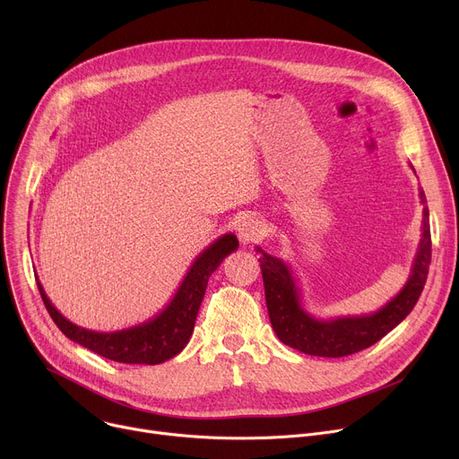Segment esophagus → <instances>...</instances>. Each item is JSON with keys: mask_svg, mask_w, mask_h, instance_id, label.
<instances>
[{"mask_svg": "<svg viewBox=\"0 0 459 459\" xmlns=\"http://www.w3.org/2000/svg\"><path fill=\"white\" fill-rule=\"evenodd\" d=\"M238 238L242 244H250V242H257L264 237L266 233V226L259 217H244L238 222Z\"/></svg>", "mask_w": 459, "mask_h": 459, "instance_id": "esophagus-1", "label": "esophagus"}]
</instances>
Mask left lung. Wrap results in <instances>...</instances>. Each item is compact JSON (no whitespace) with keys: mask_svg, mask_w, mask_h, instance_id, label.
<instances>
[{"mask_svg":"<svg viewBox=\"0 0 459 459\" xmlns=\"http://www.w3.org/2000/svg\"><path fill=\"white\" fill-rule=\"evenodd\" d=\"M420 204H427L425 191L419 189ZM419 248L411 264L410 277L403 290L387 301L382 308L362 316H343V318L320 320L308 314L301 305V292L296 283L292 268L257 246L261 255V272L270 324L277 338L285 345L298 349L305 355L340 359L368 349L397 327L415 307L425 289L432 257L429 207H422Z\"/></svg>","mask_w":459,"mask_h":459,"instance_id":"left-lung-1","label":"left lung"}]
</instances>
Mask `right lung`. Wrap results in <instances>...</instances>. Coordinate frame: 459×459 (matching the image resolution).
I'll use <instances>...</instances> for the list:
<instances>
[{"label":"right lung","instance_id":"right-lung-1","mask_svg":"<svg viewBox=\"0 0 459 459\" xmlns=\"http://www.w3.org/2000/svg\"><path fill=\"white\" fill-rule=\"evenodd\" d=\"M237 248L238 240L233 233L211 242L193 261L182 285L163 310L143 324L114 333H97L69 322L49 301L40 281L37 285L53 322L69 340L114 362L154 366L176 357L187 345L211 273Z\"/></svg>","mask_w":459,"mask_h":459}]
</instances>
